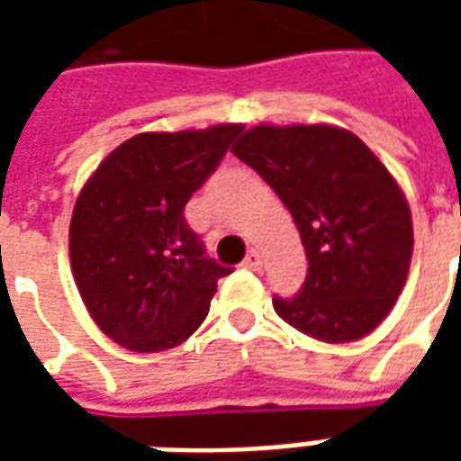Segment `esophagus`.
Segmentation results:
<instances>
[{
    "instance_id": "34e87169",
    "label": "esophagus",
    "mask_w": 461,
    "mask_h": 461,
    "mask_svg": "<svg viewBox=\"0 0 461 461\" xmlns=\"http://www.w3.org/2000/svg\"><path fill=\"white\" fill-rule=\"evenodd\" d=\"M244 267H247V269H251V271L261 269V254H259V251L251 249L249 254L244 257Z\"/></svg>"
}]
</instances>
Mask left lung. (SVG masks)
I'll return each mask as SVG.
<instances>
[{"mask_svg":"<svg viewBox=\"0 0 461 461\" xmlns=\"http://www.w3.org/2000/svg\"><path fill=\"white\" fill-rule=\"evenodd\" d=\"M234 155L259 172L296 221L309 271L296 296H274L289 326L326 343L375 330L412 259V217L395 177L336 125H257Z\"/></svg>","mask_w":461,"mask_h":461,"instance_id":"8db88e82","label":"left lung"}]
</instances>
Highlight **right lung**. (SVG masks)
I'll use <instances>...</instances> for the list:
<instances>
[{
	"instance_id": "obj_1",
	"label": "right lung",
	"mask_w": 461,
	"mask_h": 461,
	"mask_svg": "<svg viewBox=\"0 0 461 461\" xmlns=\"http://www.w3.org/2000/svg\"><path fill=\"white\" fill-rule=\"evenodd\" d=\"M241 125L140 132L118 145L78 194L68 230L76 286L118 346H180L210 313L231 269L204 257L185 204L217 170Z\"/></svg>"
}]
</instances>
